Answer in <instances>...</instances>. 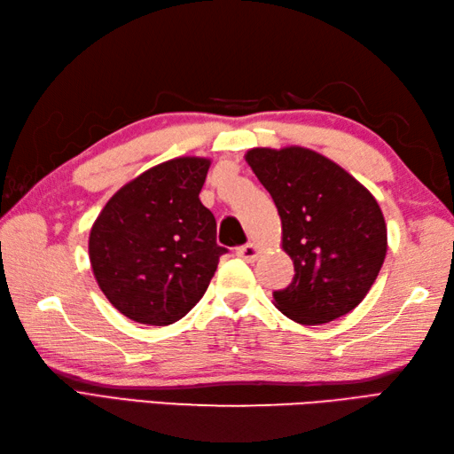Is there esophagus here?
I'll return each mask as SVG.
<instances>
[{"label": "esophagus", "instance_id": "esophagus-1", "mask_svg": "<svg viewBox=\"0 0 454 454\" xmlns=\"http://www.w3.org/2000/svg\"><path fill=\"white\" fill-rule=\"evenodd\" d=\"M236 255L242 257L244 262H247V263H254L257 255H259V249H257L255 244H246V246H239L236 249Z\"/></svg>", "mask_w": 454, "mask_h": 454}]
</instances>
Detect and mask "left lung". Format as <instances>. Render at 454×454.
Listing matches in <instances>:
<instances>
[{"mask_svg":"<svg viewBox=\"0 0 454 454\" xmlns=\"http://www.w3.org/2000/svg\"><path fill=\"white\" fill-rule=\"evenodd\" d=\"M246 160L275 200L283 249L294 263L293 283L273 293L278 310L304 325L351 312L387 257L379 202L343 168L312 150L254 148Z\"/></svg>","mask_w":454,"mask_h":454,"instance_id":"obj_1","label":"left lung"}]
</instances>
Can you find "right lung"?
<instances>
[{
    "label": "right lung",
    "mask_w": 454,
    "mask_h": 454,
    "mask_svg": "<svg viewBox=\"0 0 454 454\" xmlns=\"http://www.w3.org/2000/svg\"><path fill=\"white\" fill-rule=\"evenodd\" d=\"M210 161L177 158L144 171L114 192L90 234L93 275L109 302L130 320H181L215 277L216 220L202 205Z\"/></svg>",
    "instance_id": "add662e5"
}]
</instances>
